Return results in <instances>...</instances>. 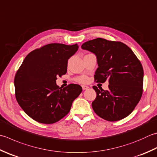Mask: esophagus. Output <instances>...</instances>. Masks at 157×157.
<instances>
[{
  "instance_id": "1",
  "label": "esophagus",
  "mask_w": 157,
  "mask_h": 157,
  "mask_svg": "<svg viewBox=\"0 0 157 157\" xmlns=\"http://www.w3.org/2000/svg\"><path fill=\"white\" fill-rule=\"evenodd\" d=\"M88 88L89 87L87 86H84V85L82 86V89H83V90H86V89H88Z\"/></svg>"
}]
</instances>
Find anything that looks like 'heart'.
<instances>
[{
  "instance_id": "heart-1",
  "label": "heart",
  "mask_w": 157,
  "mask_h": 157,
  "mask_svg": "<svg viewBox=\"0 0 157 157\" xmlns=\"http://www.w3.org/2000/svg\"><path fill=\"white\" fill-rule=\"evenodd\" d=\"M75 80L79 83H81V84H85V83H86L88 82V79L87 76L82 75V76L78 77V78L75 79Z\"/></svg>"
}]
</instances>
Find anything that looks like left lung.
I'll return each instance as SVG.
<instances>
[{
    "label": "left lung",
    "instance_id": "1",
    "mask_svg": "<svg viewBox=\"0 0 157 157\" xmlns=\"http://www.w3.org/2000/svg\"><path fill=\"white\" fill-rule=\"evenodd\" d=\"M84 50L97 56V82L109 81L107 90L93 88L97 97L92 107L97 114L107 121H118L133 111L143 93L142 63L130 48L121 41L97 38L85 42Z\"/></svg>",
    "mask_w": 157,
    "mask_h": 157
}]
</instances>
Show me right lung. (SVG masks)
<instances>
[{
	"mask_svg": "<svg viewBox=\"0 0 157 157\" xmlns=\"http://www.w3.org/2000/svg\"><path fill=\"white\" fill-rule=\"evenodd\" d=\"M78 44H50L27 55L15 73V95L26 114L40 123L53 124L64 118L82 93L78 84L60 88L57 77L66 74L67 62Z\"/></svg>",
	"mask_w": 157,
	"mask_h": 157,
	"instance_id": "1",
	"label": "right lung"
}]
</instances>
